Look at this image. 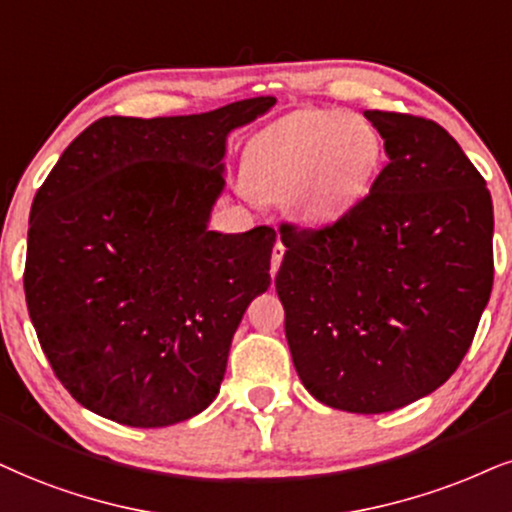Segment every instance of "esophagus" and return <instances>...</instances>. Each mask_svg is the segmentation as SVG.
Instances as JSON below:
<instances>
[{
  "label": "esophagus",
  "instance_id": "esophagus-1",
  "mask_svg": "<svg viewBox=\"0 0 512 512\" xmlns=\"http://www.w3.org/2000/svg\"><path fill=\"white\" fill-rule=\"evenodd\" d=\"M282 258H285V244H282L280 239H277L275 246H273V263H270V275H273V277L277 275V270H280Z\"/></svg>",
  "mask_w": 512,
  "mask_h": 512
}]
</instances>
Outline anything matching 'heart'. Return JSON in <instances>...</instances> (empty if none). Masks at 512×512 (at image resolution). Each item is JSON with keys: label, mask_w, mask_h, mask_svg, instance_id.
<instances>
[{"label": "heart", "mask_w": 512, "mask_h": 512, "mask_svg": "<svg viewBox=\"0 0 512 512\" xmlns=\"http://www.w3.org/2000/svg\"><path fill=\"white\" fill-rule=\"evenodd\" d=\"M382 161V140L363 118L301 109L263 128L244 154V187L263 201L287 199L296 218L330 225L365 199Z\"/></svg>", "instance_id": "obj_1"}]
</instances>
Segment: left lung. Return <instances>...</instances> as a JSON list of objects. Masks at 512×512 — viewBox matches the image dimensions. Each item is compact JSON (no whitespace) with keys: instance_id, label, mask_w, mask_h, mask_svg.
I'll return each mask as SVG.
<instances>
[{"instance_id":"obj_1","label":"left lung","mask_w":512,"mask_h":512,"mask_svg":"<svg viewBox=\"0 0 512 512\" xmlns=\"http://www.w3.org/2000/svg\"><path fill=\"white\" fill-rule=\"evenodd\" d=\"M365 118L389 163L334 225L280 227L275 289L304 387L325 406L372 415L432 394L468 353L494 285V206L441 125Z\"/></svg>"}]
</instances>
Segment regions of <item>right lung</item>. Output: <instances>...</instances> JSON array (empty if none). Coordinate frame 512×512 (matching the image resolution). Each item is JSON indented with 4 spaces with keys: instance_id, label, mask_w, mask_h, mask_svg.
<instances>
[{
    "instance_id": "right-lung-1",
    "label": "right lung",
    "mask_w": 512,
    "mask_h": 512,
    "mask_svg": "<svg viewBox=\"0 0 512 512\" xmlns=\"http://www.w3.org/2000/svg\"><path fill=\"white\" fill-rule=\"evenodd\" d=\"M275 97L208 113L106 116L68 144L30 208L25 301L54 375L130 427L208 408L246 306L270 287L273 227L208 230L225 144Z\"/></svg>"
}]
</instances>
